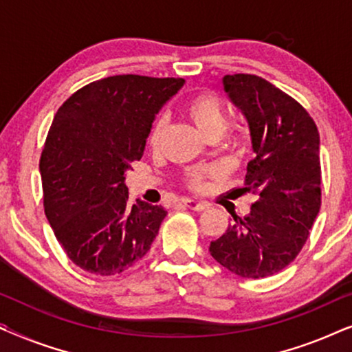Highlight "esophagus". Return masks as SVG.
<instances>
[{
  "mask_svg": "<svg viewBox=\"0 0 352 352\" xmlns=\"http://www.w3.org/2000/svg\"><path fill=\"white\" fill-rule=\"evenodd\" d=\"M184 205L187 206V208H190L194 211H204L210 206L208 204H206V201H200V200H195V199H186Z\"/></svg>",
  "mask_w": 352,
  "mask_h": 352,
  "instance_id": "34e87169",
  "label": "esophagus"
}]
</instances>
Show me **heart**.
Masks as SVG:
<instances>
[{"mask_svg": "<svg viewBox=\"0 0 352 352\" xmlns=\"http://www.w3.org/2000/svg\"><path fill=\"white\" fill-rule=\"evenodd\" d=\"M186 113L194 122L197 128L205 134L206 138L211 134H218L221 136L228 128V112L218 96L213 93H200L192 96L184 105ZM166 126V118L158 117L152 123L151 129L147 134V146L151 148H157L162 141L163 131ZM211 170L208 168H192L187 171V184L192 189L200 190L204 187V182L208 176H211Z\"/></svg>", "mask_w": 352, "mask_h": 352, "instance_id": "1", "label": "heart"}]
</instances>
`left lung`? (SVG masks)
I'll use <instances>...</instances> for the list:
<instances>
[{
  "label": "left lung",
  "instance_id": "1",
  "mask_svg": "<svg viewBox=\"0 0 352 352\" xmlns=\"http://www.w3.org/2000/svg\"><path fill=\"white\" fill-rule=\"evenodd\" d=\"M226 94L245 115L253 158L245 190L256 201L234 221L210 253L245 278L282 271L301 252L320 210V138L295 99L256 75H226Z\"/></svg>",
  "mask_w": 352,
  "mask_h": 352
}]
</instances>
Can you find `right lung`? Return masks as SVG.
<instances>
[{
  "label": "right lung",
  "mask_w": 352,
  "mask_h": 352,
  "mask_svg": "<svg viewBox=\"0 0 352 352\" xmlns=\"http://www.w3.org/2000/svg\"><path fill=\"white\" fill-rule=\"evenodd\" d=\"M182 78L115 75L72 94L52 120L40 160L45 213L72 261L115 276L139 261L166 210L128 205L126 173L141 160L155 115Z\"/></svg>",
  "instance_id": "1"
}]
</instances>
